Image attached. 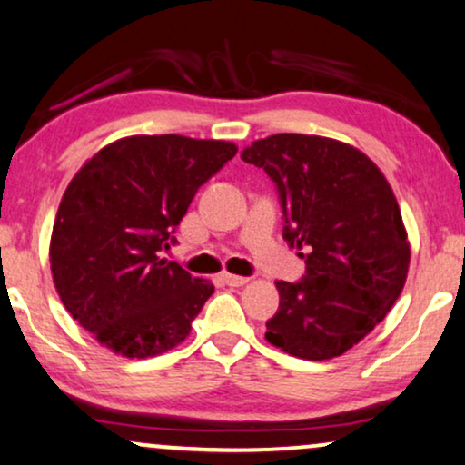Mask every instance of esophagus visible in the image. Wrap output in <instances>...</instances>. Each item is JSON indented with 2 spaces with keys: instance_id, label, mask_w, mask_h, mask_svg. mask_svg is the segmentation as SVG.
I'll return each mask as SVG.
<instances>
[{
  "instance_id": "esophagus-1",
  "label": "esophagus",
  "mask_w": 465,
  "mask_h": 465,
  "mask_svg": "<svg viewBox=\"0 0 465 465\" xmlns=\"http://www.w3.org/2000/svg\"><path fill=\"white\" fill-rule=\"evenodd\" d=\"M223 281H225L229 287H242V284H246L249 282V278H244V276H238V274H223Z\"/></svg>"
}]
</instances>
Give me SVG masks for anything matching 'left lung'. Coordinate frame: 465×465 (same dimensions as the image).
Masks as SVG:
<instances>
[{"label": "left lung", "mask_w": 465, "mask_h": 465, "mask_svg": "<svg viewBox=\"0 0 465 465\" xmlns=\"http://www.w3.org/2000/svg\"><path fill=\"white\" fill-rule=\"evenodd\" d=\"M240 157L274 181L282 238L308 249L302 281H276L281 304L265 340L311 361L340 357L404 289L411 244L398 200L372 159L331 138L276 134Z\"/></svg>", "instance_id": "8db88e82"}]
</instances>
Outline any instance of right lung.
I'll return each instance as SVG.
<instances>
[{
	"label": "right lung",
	"mask_w": 465,
	"mask_h": 465,
	"mask_svg": "<svg viewBox=\"0 0 465 465\" xmlns=\"http://www.w3.org/2000/svg\"><path fill=\"white\" fill-rule=\"evenodd\" d=\"M236 153L225 140L129 135L72 178L53 225V282L99 344L144 359L189 336L214 284L159 251L176 242L197 189Z\"/></svg>",
	"instance_id": "1"
}]
</instances>
